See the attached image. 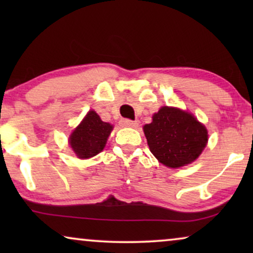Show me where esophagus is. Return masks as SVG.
Listing matches in <instances>:
<instances>
[{
	"mask_svg": "<svg viewBox=\"0 0 253 253\" xmlns=\"http://www.w3.org/2000/svg\"><path fill=\"white\" fill-rule=\"evenodd\" d=\"M120 124L122 126H127V127H136L138 126L137 121H131L129 119H123L120 121Z\"/></svg>",
	"mask_w": 253,
	"mask_h": 253,
	"instance_id": "34e87169",
	"label": "esophagus"
}]
</instances>
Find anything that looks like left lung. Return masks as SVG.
Here are the masks:
<instances>
[{"label": "left lung", "mask_w": 253, "mask_h": 253, "mask_svg": "<svg viewBox=\"0 0 253 253\" xmlns=\"http://www.w3.org/2000/svg\"><path fill=\"white\" fill-rule=\"evenodd\" d=\"M150 151L162 165L178 168L191 164L207 144L206 127L191 114L162 107L144 126Z\"/></svg>", "instance_id": "8db88e82"}]
</instances>
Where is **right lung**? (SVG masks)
<instances>
[{"instance_id":"add662e5","label":"right lung","mask_w":253,"mask_h":253,"mask_svg":"<svg viewBox=\"0 0 253 253\" xmlns=\"http://www.w3.org/2000/svg\"><path fill=\"white\" fill-rule=\"evenodd\" d=\"M112 130L113 126L101 121L94 110H89L71 133L70 146L78 158H92L103 150Z\"/></svg>"}]
</instances>
